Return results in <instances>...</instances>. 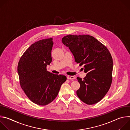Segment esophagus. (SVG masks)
I'll return each instance as SVG.
<instances>
[{
	"instance_id": "1",
	"label": "esophagus",
	"mask_w": 130,
	"mask_h": 130,
	"mask_svg": "<svg viewBox=\"0 0 130 130\" xmlns=\"http://www.w3.org/2000/svg\"><path fill=\"white\" fill-rule=\"evenodd\" d=\"M67 78L69 80H74L76 79V77L75 76H68Z\"/></svg>"
}]
</instances>
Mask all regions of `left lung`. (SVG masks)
Instances as JSON below:
<instances>
[{
  "label": "left lung",
  "mask_w": 130,
  "mask_h": 130,
  "mask_svg": "<svg viewBox=\"0 0 130 130\" xmlns=\"http://www.w3.org/2000/svg\"><path fill=\"white\" fill-rule=\"evenodd\" d=\"M80 65L84 64L86 77L77 90L80 99L91 105L100 101L108 91L112 81L113 59L107 48L94 37L89 35H68L62 40Z\"/></svg>",
  "instance_id": "left-lung-1"
}]
</instances>
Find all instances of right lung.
Wrapping results in <instances>:
<instances>
[{
	"instance_id": "right-lung-1",
	"label": "right lung",
	"mask_w": 130,
	"mask_h": 130,
	"mask_svg": "<svg viewBox=\"0 0 130 130\" xmlns=\"http://www.w3.org/2000/svg\"><path fill=\"white\" fill-rule=\"evenodd\" d=\"M53 45L52 38L32 44L18 64L17 71L22 89L31 101L40 105L51 103L66 80L64 75L47 71V66L52 61Z\"/></svg>"
}]
</instances>
